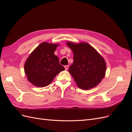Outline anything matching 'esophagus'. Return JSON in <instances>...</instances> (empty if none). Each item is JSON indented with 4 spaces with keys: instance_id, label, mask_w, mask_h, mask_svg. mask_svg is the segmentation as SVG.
<instances>
[{
    "instance_id": "esophagus-1",
    "label": "esophagus",
    "mask_w": 132,
    "mask_h": 132,
    "mask_svg": "<svg viewBox=\"0 0 132 132\" xmlns=\"http://www.w3.org/2000/svg\"><path fill=\"white\" fill-rule=\"evenodd\" d=\"M64 68H65V70H68V68H69V65H65Z\"/></svg>"
}]
</instances>
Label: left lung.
Here are the masks:
<instances>
[{"instance_id":"8db88e82","label":"left lung","mask_w":132,"mask_h":132,"mask_svg":"<svg viewBox=\"0 0 132 132\" xmlns=\"http://www.w3.org/2000/svg\"><path fill=\"white\" fill-rule=\"evenodd\" d=\"M67 45L74 55L73 64L68 70L78 86L83 90H89L97 86L106 74L104 59L87 43L68 42Z\"/></svg>"}]
</instances>
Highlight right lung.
<instances>
[{
	"mask_svg": "<svg viewBox=\"0 0 132 132\" xmlns=\"http://www.w3.org/2000/svg\"><path fill=\"white\" fill-rule=\"evenodd\" d=\"M58 46V44L42 42L28 57L24 71L28 81L32 84L39 87L47 86L55 76L65 70L54 53Z\"/></svg>",
	"mask_w": 132,
	"mask_h": 132,
	"instance_id": "obj_1",
	"label": "right lung"
}]
</instances>
